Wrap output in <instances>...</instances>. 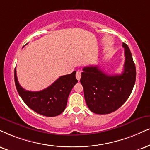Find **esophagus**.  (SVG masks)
I'll return each instance as SVG.
<instances>
[{
  "instance_id": "esophagus-1",
  "label": "esophagus",
  "mask_w": 150,
  "mask_h": 150,
  "mask_svg": "<svg viewBox=\"0 0 150 150\" xmlns=\"http://www.w3.org/2000/svg\"><path fill=\"white\" fill-rule=\"evenodd\" d=\"M76 77L77 80L78 81L80 80L81 77V72L80 71H76Z\"/></svg>"
}]
</instances>
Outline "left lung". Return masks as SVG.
Here are the masks:
<instances>
[{"instance_id": "8db88e82", "label": "left lung", "mask_w": 150, "mask_h": 150, "mask_svg": "<svg viewBox=\"0 0 150 150\" xmlns=\"http://www.w3.org/2000/svg\"><path fill=\"white\" fill-rule=\"evenodd\" d=\"M125 48V62L121 74L108 75L98 66L85 67L81 83L87 106L96 114H109L117 110L127 100L136 82V66L128 46Z\"/></svg>"}]
</instances>
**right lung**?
Segmentation results:
<instances>
[{"instance_id": "1", "label": "right lung", "mask_w": 150, "mask_h": 150, "mask_svg": "<svg viewBox=\"0 0 150 150\" xmlns=\"http://www.w3.org/2000/svg\"><path fill=\"white\" fill-rule=\"evenodd\" d=\"M76 72L59 77L52 85L41 91L31 92L23 89L18 83L16 68L14 81L18 95L29 108L42 115L55 117L64 110L70 92L78 82Z\"/></svg>"}]
</instances>
